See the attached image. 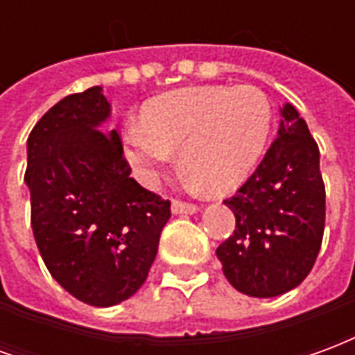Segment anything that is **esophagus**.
Wrapping results in <instances>:
<instances>
[{"label":"esophagus","instance_id":"34e87169","mask_svg":"<svg viewBox=\"0 0 355 355\" xmlns=\"http://www.w3.org/2000/svg\"><path fill=\"white\" fill-rule=\"evenodd\" d=\"M171 211H173L175 215H193V213H198L200 209H198V205H193V203L173 200V203H171Z\"/></svg>","mask_w":355,"mask_h":355}]
</instances>
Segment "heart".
<instances>
[{"label":"heart","mask_w":355,"mask_h":355,"mask_svg":"<svg viewBox=\"0 0 355 355\" xmlns=\"http://www.w3.org/2000/svg\"><path fill=\"white\" fill-rule=\"evenodd\" d=\"M144 123L125 129V154L152 182L171 152L184 175L211 193L230 192L261 159L272 129V106L253 85L188 87L152 98Z\"/></svg>","instance_id":"heart-1"}]
</instances>
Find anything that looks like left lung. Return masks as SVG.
<instances>
[{
  "instance_id": "left-lung-1",
  "label": "left lung",
  "mask_w": 355,
  "mask_h": 355,
  "mask_svg": "<svg viewBox=\"0 0 355 355\" xmlns=\"http://www.w3.org/2000/svg\"><path fill=\"white\" fill-rule=\"evenodd\" d=\"M279 112L277 139L236 196L224 200L236 230L216 249L232 287L257 298L304 282L325 228L320 148L295 106L283 104Z\"/></svg>"
}]
</instances>
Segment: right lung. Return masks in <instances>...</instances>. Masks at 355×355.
<instances>
[{
    "mask_svg": "<svg viewBox=\"0 0 355 355\" xmlns=\"http://www.w3.org/2000/svg\"><path fill=\"white\" fill-rule=\"evenodd\" d=\"M102 87L68 94L28 137L32 230L51 275L85 304L114 306L146 282L171 201L131 178Z\"/></svg>",
    "mask_w": 355,
    "mask_h": 355,
    "instance_id": "right-lung-1",
    "label": "right lung"
}]
</instances>
